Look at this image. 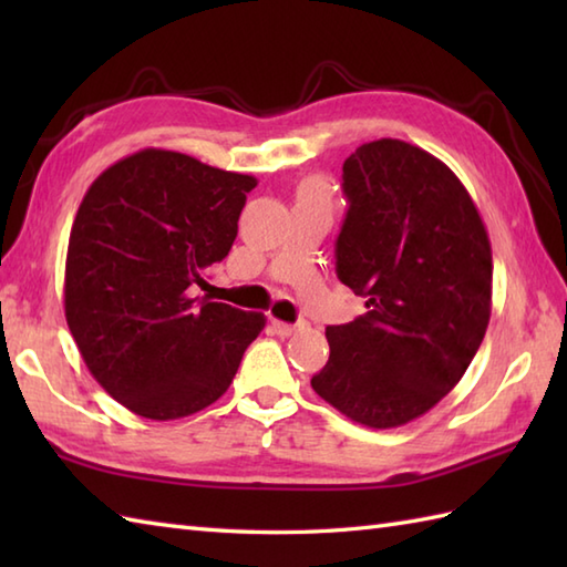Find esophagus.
<instances>
[{"label":"esophagus","instance_id":"1","mask_svg":"<svg viewBox=\"0 0 567 567\" xmlns=\"http://www.w3.org/2000/svg\"><path fill=\"white\" fill-rule=\"evenodd\" d=\"M270 327L277 336H292L297 331V327H292V323L280 321V319H270Z\"/></svg>","mask_w":567,"mask_h":567}]
</instances>
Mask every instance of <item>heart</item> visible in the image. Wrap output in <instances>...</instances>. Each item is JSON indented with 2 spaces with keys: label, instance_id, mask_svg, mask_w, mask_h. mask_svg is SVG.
<instances>
[{
  "label": "heart",
  "instance_id": "obj_1",
  "mask_svg": "<svg viewBox=\"0 0 567 567\" xmlns=\"http://www.w3.org/2000/svg\"><path fill=\"white\" fill-rule=\"evenodd\" d=\"M305 192H315V195H319V197H327L329 195V189H327V185H323V183H309L305 187Z\"/></svg>",
  "mask_w": 567,
  "mask_h": 567
}]
</instances>
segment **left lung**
<instances>
[{"mask_svg": "<svg viewBox=\"0 0 567 567\" xmlns=\"http://www.w3.org/2000/svg\"><path fill=\"white\" fill-rule=\"evenodd\" d=\"M336 275L368 311L329 327L311 388L370 429L402 426L449 394L485 339L492 248L449 165L412 143H363L343 163Z\"/></svg>", "mask_w": 567, "mask_h": 567, "instance_id": "8db88e82", "label": "left lung"}]
</instances>
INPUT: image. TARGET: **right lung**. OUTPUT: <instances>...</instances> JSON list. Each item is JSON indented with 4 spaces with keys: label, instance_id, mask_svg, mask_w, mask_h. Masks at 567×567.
I'll list each match as a JSON object with an SVG mask.
<instances>
[{
    "label": "right lung",
    "instance_id": "add662e5",
    "mask_svg": "<svg viewBox=\"0 0 567 567\" xmlns=\"http://www.w3.org/2000/svg\"><path fill=\"white\" fill-rule=\"evenodd\" d=\"M252 175L146 148L94 179L72 221L65 319L118 404L171 421L228 390L265 327L258 311L195 297L238 234Z\"/></svg>",
    "mask_w": 567,
    "mask_h": 567
}]
</instances>
